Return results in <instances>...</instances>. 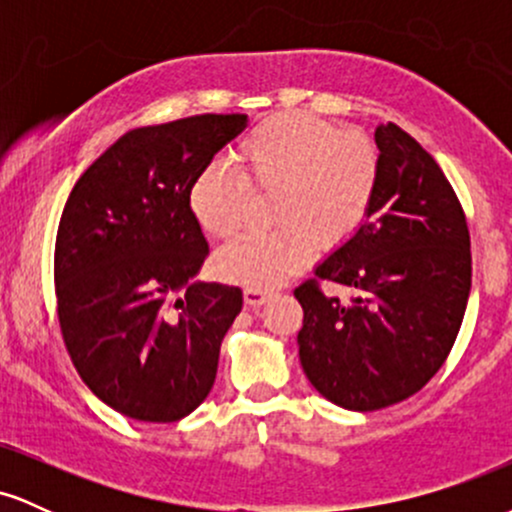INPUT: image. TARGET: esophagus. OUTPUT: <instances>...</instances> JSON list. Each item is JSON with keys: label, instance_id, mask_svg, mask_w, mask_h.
I'll use <instances>...</instances> for the list:
<instances>
[{"label": "esophagus", "instance_id": "34e87169", "mask_svg": "<svg viewBox=\"0 0 512 512\" xmlns=\"http://www.w3.org/2000/svg\"><path fill=\"white\" fill-rule=\"evenodd\" d=\"M243 296H245V303L248 305H252V308H257V305H262V303H267L269 298H272V291H267V289H245L243 291Z\"/></svg>", "mask_w": 512, "mask_h": 512}]
</instances>
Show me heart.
I'll use <instances>...</instances> for the list:
<instances>
[{
	"mask_svg": "<svg viewBox=\"0 0 512 512\" xmlns=\"http://www.w3.org/2000/svg\"><path fill=\"white\" fill-rule=\"evenodd\" d=\"M236 168L209 163L187 190L204 233L231 236L252 190L276 187L272 233H243L216 252L223 279L272 289L308 267L317 243L334 248L368 219L380 182V154L361 129H337L308 113H276L240 139Z\"/></svg>",
	"mask_w": 512,
	"mask_h": 512,
	"instance_id": "1",
	"label": "heart"
}]
</instances>
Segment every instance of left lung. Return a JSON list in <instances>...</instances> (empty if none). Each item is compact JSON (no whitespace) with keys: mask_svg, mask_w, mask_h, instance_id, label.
I'll return each instance as SVG.
<instances>
[{"mask_svg":"<svg viewBox=\"0 0 512 512\" xmlns=\"http://www.w3.org/2000/svg\"><path fill=\"white\" fill-rule=\"evenodd\" d=\"M375 144L380 182L368 219L293 291L305 375L351 411L402 402L438 373L472 289L467 219L443 170L392 122L375 129Z\"/></svg>","mask_w":512,"mask_h":512,"instance_id":"8db88e82","label":"left lung"}]
</instances>
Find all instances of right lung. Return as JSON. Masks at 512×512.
I'll use <instances>...</instances> for the list:
<instances>
[{
  "label": "right lung",
  "instance_id": "1",
  "mask_svg": "<svg viewBox=\"0 0 512 512\" xmlns=\"http://www.w3.org/2000/svg\"><path fill=\"white\" fill-rule=\"evenodd\" d=\"M248 115H192L127 132L76 180L55 240L60 332L108 407L173 424L209 395L243 291L192 284L209 245L190 182Z\"/></svg>",
  "mask_w": 512,
  "mask_h": 512
}]
</instances>
